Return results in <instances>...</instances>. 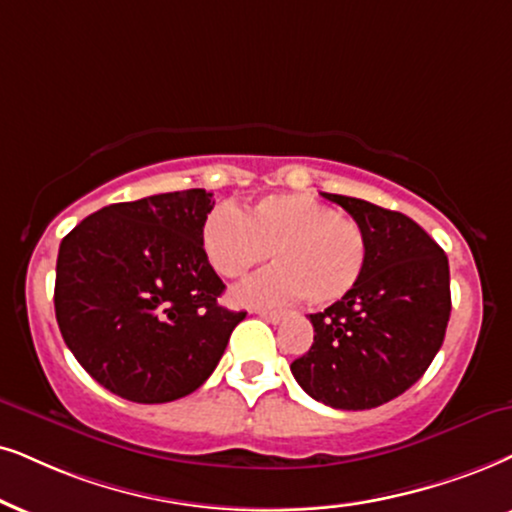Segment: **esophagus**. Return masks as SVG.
Wrapping results in <instances>:
<instances>
[{
	"label": "esophagus",
	"instance_id": "obj_1",
	"mask_svg": "<svg viewBox=\"0 0 512 512\" xmlns=\"http://www.w3.org/2000/svg\"><path fill=\"white\" fill-rule=\"evenodd\" d=\"M257 314L262 316V319H267L271 323H278L283 321L288 316V312H283V309H257Z\"/></svg>",
	"mask_w": 512,
	"mask_h": 512
}]
</instances>
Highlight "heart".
Listing matches in <instances>:
<instances>
[{
  "label": "heart",
  "mask_w": 512,
  "mask_h": 512,
  "mask_svg": "<svg viewBox=\"0 0 512 512\" xmlns=\"http://www.w3.org/2000/svg\"><path fill=\"white\" fill-rule=\"evenodd\" d=\"M200 241L224 278L248 276L271 255L276 267L236 293L252 304L300 295L312 304L338 302L359 286L371 255L364 224L307 193L267 196L243 215L234 208L212 210Z\"/></svg>",
  "instance_id": "1"
}]
</instances>
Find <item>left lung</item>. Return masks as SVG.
Segmentation results:
<instances>
[{
    "label": "left lung",
    "mask_w": 512,
    "mask_h": 512,
    "mask_svg": "<svg viewBox=\"0 0 512 512\" xmlns=\"http://www.w3.org/2000/svg\"><path fill=\"white\" fill-rule=\"evenodd\" d=\"M323 196L364 224L371 255L352 293L309 314L314 342L290 371L321 404L375 409L418 383L442 347L449 260L411 217L361 198Z\"/></svg>",
    "instance_id": "8db88e82"
}]
</instances>
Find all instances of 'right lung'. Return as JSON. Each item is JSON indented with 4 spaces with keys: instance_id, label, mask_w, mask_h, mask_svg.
I'll return each instance as SVG.
<instances>
[{
    "instance_id": "add662e5",
    "label": "right lung",
    "mask_w": 512,
    "mask_h": 512,
    "mask_svg": "<svg viewBox=\"0 0 512 512\" xmlns=\"http://www.w3.org/2000/svg\"><path fill=\"white\" fill-rule=\"evenodd\" d=\"M212 193L115 203L61 241L54 307L63 340L96 383L137 404L198 390L245 312L219 307L222 278L200 241Z\"/></svg>"
}]
</instances>
